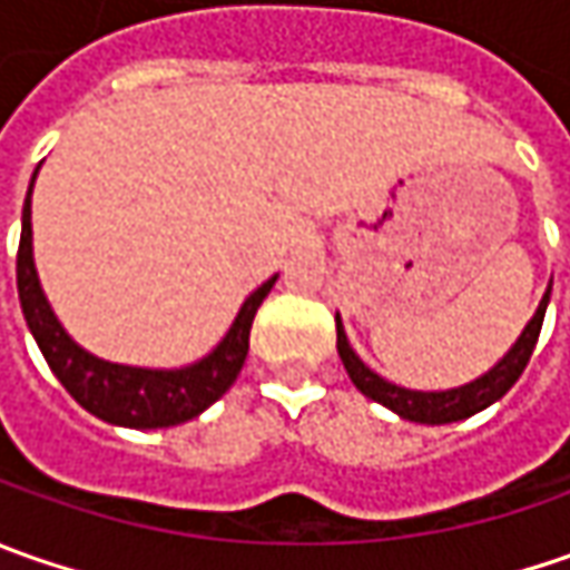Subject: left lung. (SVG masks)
Returning a JSON list of instances; mask_svg holds the SVG:
<instances>
[{
	"mask_svg": "<svg viewBox=\"0 0 570 570\" xmlns=\"http://www.w3.org/2000/svg\"><path fill=\"white\" fill-rule=\"evenodd\" d=\"M549 295H552V285L546 288L537 314L523 326V333L517 336L514 345L504 352V358L494 364V367H489L482 377L463 383V386H450V390H405L400 383H390L355 355V348L348 345V336H345V326H342L340 314H336V348H340V358L345 364V371H348V377H352V383L362 390L364 396L374 400V403L386 405L390 412H396L405 422H419V425L463 422V419H470L475 412H482V409L498 403L514 386L517 377L523 374V367H527L533 348H537L542 317H546V307H549Z\"/></svg>",
	"mask_w": 570,
	"mask_h": 570,
	"instance_id": "8db88e82",
	"label": "left lung"
}]
</instances>
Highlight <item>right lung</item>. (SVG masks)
Here are the masks:
<instances>
[{
    "label": "right lung",
    "mask_w": 570,
    "mask_h": 570,
    "mask_svg": "<svg viewBox=\"0 0 570 570\" xmlns=\"http://www.w3.org/2000/svg\"><path fill=\"white\" fill-rule=\"evenodd\" d=\"M37 177V170H33ZM31 187L28 199L21 208V244H18V297L21 311L28 320V330L37 340V348L62 383L72 400L91 415L120 428H170L184 425L206 412L215 400H222L237 381L247 348H250V326L263 297L273 292L275 278L263 282L253 292L230 330L222 342L203 355L199 362L184 364V367H132V364L104 362L81 348L66 326L53 314L50 301L40 288L37 266H33V234H31Z\"/></svg>",
    "instance_id": "obj_1"
}]
</instances>
